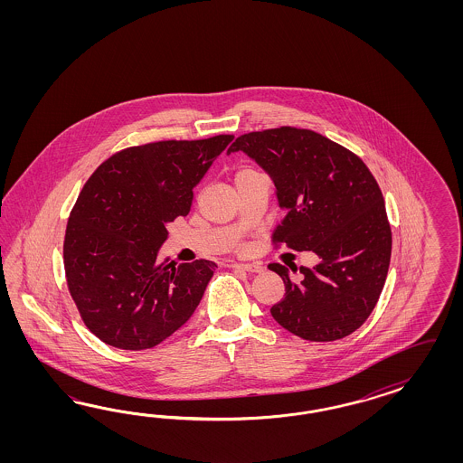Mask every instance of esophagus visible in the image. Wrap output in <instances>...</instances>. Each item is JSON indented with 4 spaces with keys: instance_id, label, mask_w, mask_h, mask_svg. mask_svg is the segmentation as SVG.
<instances>
[{
    "instance_id": "esophagus-1",
    "label": "esophagus",
    "mask_w": 463,
    "mask_h": 463,
    "mask_svg": "<svg viewBox=\"0 0 463 463\" xmlns=\"http://www.w3.org/2000/svg\"><path fill=\"white\" fill-rule=\"evenodd\" d=\"M231 267L241 271H250V273H260L263 269V267L258 263H232Z\"/></svg>"
}]
</instances>
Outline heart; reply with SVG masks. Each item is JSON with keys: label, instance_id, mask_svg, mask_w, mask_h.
<instances>
[{"label": "heart", "instance_id": "obj_1", "mask_svg": "<svg viewBox=\"0 0 463 463\" xmlns=\"http://www.w3.org/2000/svg\"><path fill=\"white\" fill-rule=\"evenodd\" d=\"M242 171H250V169H242Z\"/></svg>", "mask_w": 463, "mask_h": 463}]
</instances>
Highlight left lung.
<instances>
[{"instance_id": "left-lung-1", "label": "left lung", "mask_w": 463, "mask_h": 463, "mask_svg": "<svg viewBox=\"0 0 463 463\" xmlns=\"http://www.w3.org/2000/svg\"><path fill=\"white\" fill-rule=\"evenodd\" d=\"M242 151L277 186L285 217L273 244L319 256L314 268L271 263L285 297L271 307L281 327L307 341H336L356 331L379 302L391 265L392 232L379 183L364 161L321 134L279 127L239 136L227 155Z\"/></svg>"}]
</instances>
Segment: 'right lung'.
<instances>
[{
  "instance_id": "add662e5",
  "label": "right lung",
  "mask_w": 463,
  "mask_h": 463,
  "mask_svg": "<svg viewBox=\"0 0 463 463\" xmlns=\"http://www.w3.org/2000/svg\"><path fill=\"white\" fill-rule=\"evenodd\" d=\"M234 136L159 140L109 157L84 183L64 238L71 297L86 327L120 350L153 348L186 323L215 263L157 261L166 225Z\"/></svg>"
}]
</instances>
